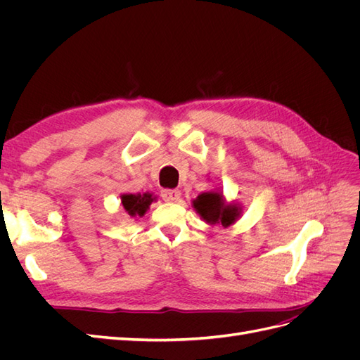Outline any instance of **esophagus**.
<instances>
[{
    "instance_id": "esophagus-1",
    "label": "esophagus",
    "mask_w": 360,
    "mask_h": 360,
    "mask_svg": "<svg viewBox=\"0 0 360 360\" xmlns=\"http://www.w3.org/2000/svg\"><path fill=\"white\" fill-rule=\"evenodd\" d=\"M180 191L179 189H167L162 192V198L165 201H179L180 200Z\"/></svg>"
}]
</instances>
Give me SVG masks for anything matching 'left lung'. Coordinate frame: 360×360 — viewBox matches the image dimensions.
I'll list each match as a JSON object with an SVG mask.
<instances>
[{
  "label": "left lung",
  "mask_w": 360,
  "mask_h": 360,
  "mask_svg": "<svg viewBox=\"0 0 360 360\" xmlns=\"http://www.w3.org/2000/svg\"><path fill=\"white\" fill-rule=\"evenodd\" d=\"M193 207L205 222L222 224L224 226L234 224L240 214V209L237 205H225L222 195L214 192L198 195V198L193 201Z\"/></svg>",
  "instance_id": "1"
}]
</instances>
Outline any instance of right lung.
I'll return each instance as SVG.
<instances>
[{"label":"right lung","mask_w":360,"mask_h":360,"mask_svg":"<svg viewBox=\"0 0 360 360\" xmlns=\"http://www.w3.org/2000/svg\"><path fill=\"white\" fill-rule=\"evenodd\" d=\"M153 197L150 193H144V195H123L122 197V202L124 210L130 214V216H144V213L147 212L148 205L153 202Z\"/></svg>","instance_id":"1"}]
</instances>
